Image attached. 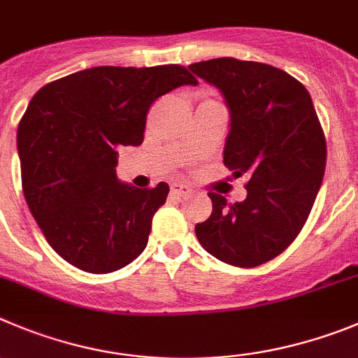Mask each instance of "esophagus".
<instances>
[{"label":"esophagus","instance_id":"1","mask_svg":"<svg viewBox=\"0 0 358 358\" xmlns=\"http://www.w3.org/2000/svg\"><path fill=\"white\" fill-rule=\"evenodd\" d=\"M170 192H172V195H176V196H185V195H188V193L192 192V189H189L186 185L172 182V185H170Z\"/></svg>","mask_w":358,"mask_h":358}]
</instances>
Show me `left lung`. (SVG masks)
<instances>
[{
    "label": "left lung",
    "mask_w": 358,
    "mask_h": 358,
    "mask_svg": "<svg viewBox=\"0 0 358 358\" xmlns=\"http://www.w3.org/2000/svg\"><path fill=\"white\" fill-rule=\"evenodd\" d=\"M188 69L224 96L231 115L224 163L234 177H248L243 202L229 206L209 193L213 213L195 234L213 257L259 266L293 243L323 181L327 143L313 99L273 65L215 58Z\"/></svg>",
    "instance_id": "1"
}]
</instances>
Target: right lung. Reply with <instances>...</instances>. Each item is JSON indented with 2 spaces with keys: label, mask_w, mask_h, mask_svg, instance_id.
<instances>
[{
  "label": "right lung",
  "mask_w": 358,
  "mask_h": 358,
  "mask_svg": "<svg viewBox=\"0 0 358 358\" xmlns=\"http://www.w3.org/2000/svg\"><path fill=\"white\" fill-rule=\"evenodd\" d=\"M196 80L181 65L92 67L48 83L17 129L22 192L48 243L72 266L111 273L147 247L170 188L117 177L120 145L143 142L150 104Z\"/></svg>",
  "instance_id": "1"
}]
</instances>
